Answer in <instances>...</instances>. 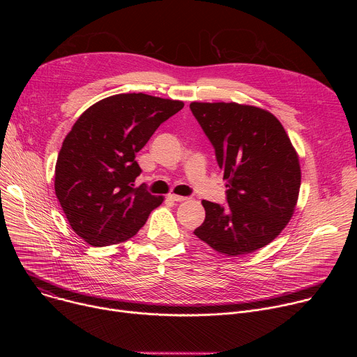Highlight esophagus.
<instances>
[{"mask_svg": "<svg viewBox=\"0 0 357 357\" xmlns=\"http://www.w3.org/2000/svg\"><path fill=\"white\" fill-rule=\"evenodd\" d=\"M168 199H169V200H172V202H183V200H186L188 197H186V196H181V195L169 193V195H168Z\"/></svg>", "mask_w": 357, "mask_h": 357, "instance_id": "esophagus-1", "label": "esophagus"}]
</instances>
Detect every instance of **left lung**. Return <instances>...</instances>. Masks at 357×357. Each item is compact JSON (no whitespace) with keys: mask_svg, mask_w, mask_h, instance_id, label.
Listing matches in <instances>:
<instances>
[{"mask_svg":"<svg viewBox=\"0 0 357 357\" xmlns=\"http://www.w3.org/2000/svg\"><path fill=\"white\" fill-rule=\"evenodd\" d=\"M223 169L226 203L202 200L206 218L193 233L227 256L271 243L289 222L299 193L296 152L268 112L237 103H190Z\"/></svg>","mask_w":357,"mask_h":357,"instance_id":"left-lung-1","label":"left lung"}]
</instances>
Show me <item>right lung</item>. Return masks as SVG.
I'll use <instances>...</instances> for the list:
<instances>
[{
  "label": "right lung",
  "mask_w": 357,
  "mask_h": 357,
  "mask_svg": "<svg viewBox=\"0 0 357 357\" xmlns=\"http://www.w3.org/2000/svg\"><path fill=\"white\" fill-rule=\"evenodd\" d=\"M183 109L178 100L116 94L87 109L66 135L55 169V192L72 229L91 245L126 241L164 197L134 181L137 152Z\"/></svg>",
  "instance_id": "obj_1"
}]
</instances>
